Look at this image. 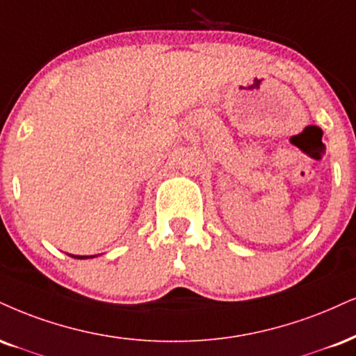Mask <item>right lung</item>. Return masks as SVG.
I'll list each match as a JSON object with an SVG mask.
<instances>
[{
  "mask_svg": "<svg viewBox=\"0 0 356 356\" xmlns=\"http://www.w3.org/2000/svg\"><path fill=\"white\" fill-rule=\"evenodd\" d=\"M71 257H74V259H81V260H83V259H89L88 255H71ZM92 257H96V255H91V259H92Z\"/></svg>",
  "mask_w": 356,
  "mask_h": 356,
  "instance_id": "right-lung-1",
  "label": "right lung"
}]
</instances>
